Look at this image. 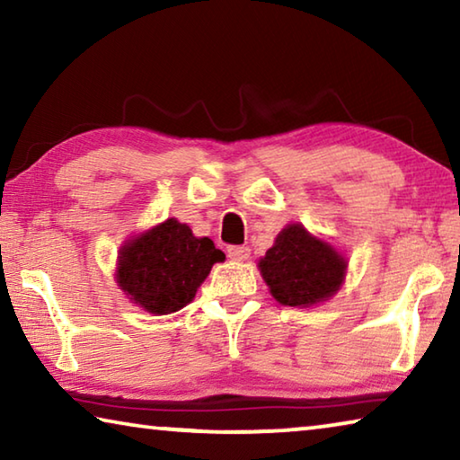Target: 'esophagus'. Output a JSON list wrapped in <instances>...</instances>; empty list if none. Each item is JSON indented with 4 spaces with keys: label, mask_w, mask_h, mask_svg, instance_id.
<instances>
[{
    "label": "esophagus",
    "mask_w": 460,
    "mask_h": 460,
    "mask_svg": "<svg viewBox=\"0 0 460 460\" xmlns=\"http://www.w3.org/2000/svg\"><path fill=\"white\" fill-rule=\"evenodd\" d=\"M249 253H252V252H249V247H245V245L227 247V255L233 261H245V260H249Z\"/></svg>",
    "instance_id": "34e87169"
}]
</instances>
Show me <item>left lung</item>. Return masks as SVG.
Segmentation results:
<instances>
[{"instance_id": "left-lung-1", "label": "left lung", "mask_w": 460, "mask_h": 460, "mask_svg": "<svg viewBox=\"0 0 460 460\" xmlns=\"http://www.w3.org/2000/svg\"><path fill=\"white\" fill-rule=\"evenodd\" d=\"M258 266L279 305L313 306L337 294L345 279L347 260L326 241L292 223L278 233L276 243Z\"/></svg>"}]
</instances>
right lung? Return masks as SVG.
Wrapping results in <instances>:
<instances>
[{
	"label": "right lung",
	"mask_w": 460,
	"mask_h": 460,
	"mask_svg": "<svg viewBox=\"0 0 460 460\" xmlns=\"http://www.w3.org/2000/svg\"><path fill=\"white\" fill-rule=\"evenodd\" d=\"M223 260L211 239L194 237L189 225L168 219L119 249L115 278L134 305L170 314L189 305L213 263Z\"/></svg>",
	"instance_id": "add662e5"
}]
</instances>
